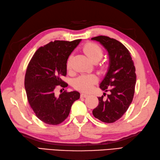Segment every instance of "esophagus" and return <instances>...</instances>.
<instances>
[{
	"label": "esophagus",
	"mask_w": 160,
	"mask_h": 160,
	"mask_svg": "<svg viewBox=\"0 0 160 160\" xmlns=\"http://www.w3.org/2000/svg\"><path fill=\"white\" fill-rule=\"evenodd\" d=\"M88 97V94L86 93H81V97H83V98H86V97Z\"/></svg>",
	"instance_id": "esophagus-1"
}]
</instances>
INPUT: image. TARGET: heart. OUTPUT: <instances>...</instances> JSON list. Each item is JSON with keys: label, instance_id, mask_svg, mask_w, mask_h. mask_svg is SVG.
Listing matches in <instances>:
<instances>
[{"label": "heart", "instance_id": "heart-1", "mask_svg": "<svg viewBox=\"0 0 160 160\" xmlns=\"http://www.w3.org/2000/svg\"><path fill=\"white\" fill-rule=\"evenodd\" d=\"M83 50L90 61H99L103 57V52L102 48L99 45L92 42H89L84 45ZM71 56L68 58L66 67L68 69L70 68ZM98 81V77L94 74L80 76L74 81V87L82 92H88L92 88L93 86Z\"/></svg>", "mask_w": 160, "mask_h": 160}]
</instances>
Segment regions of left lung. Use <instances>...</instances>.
Listing matches in <instances>:
<instances>
[{"label": "left lung", "instance_id": "left-lung-1", "mask_svg": "<svg viewBox=\"0 0 160 160\" xmlns=\"http://www.w3.org/2000/svg\"><path fill=\"white\" fill-rule=\"evenodd\" d=\"M91 40L99 41L108 52V70L100 84L102 90L110 92L106 99L98 97L99 104L92 110L95 118L105 123H113L121 118L131 103L136 83L135 68L129 50L121 42L106 36ZM104 92L103 95L106 96Z\"/></svg>", "mask_w": 160, "mask_h": 160}]
</instances>
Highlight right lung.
I'll use <instances>...</instances> for the list:
<instances>
[{
    "label": "right lung",
    "mask_w": 160,
    "mask_h": 160,
    "mask_svg": "<svg viewBox=\"0 0 160 160\" xmlns=\"http://www.w3.org/2000/svg\"><path fill=\"white\" fill-rule=\"evenodd\" d=\"M81 39L54 41L40 47L32 57L26 70L25 88L28 102L35 115L49 125H58L69 115L71 106L80 93L65 90L55 94L58 86L66 88L62 80L67 74L66 62Z\"/></svg>",
    "instance_id": "1"
}]
</instances>
